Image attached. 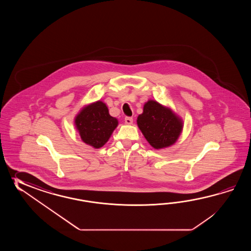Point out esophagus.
<instances>
[{
    "instance_id": "esophagus-1",
    "label": "esophagus",
    "mask_w": 251,
    "mask_h": 251,
    "mask_svg": "<svg viewBox=\"0 0 251 251\" xmlns=\"http://www.w3.org/2000/svg\"><path fill=\"white\" fill-rule=\"evenodd\" d=\"M125 123L126 125H132L133 124V118H130V117H126L125 118Z\"/></svg>"
}]
</instances>
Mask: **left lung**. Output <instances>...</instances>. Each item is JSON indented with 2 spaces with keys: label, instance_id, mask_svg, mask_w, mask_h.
Here are the masks:
<instances>
[{
  "label": "left lung",
  "instance_id": "obj_1",
  "mask_svg": "<svg viewBox=\"0 0 251 251\" xmlns=\"http://www.w3.org/2000/svg\"><path fill=\"white\" fill-rule=\"evenodd\" d=\"M137 125L145 139L155 149H162L175 144L183 128L181 119L171 108L154 100L144 104V112L139 115Z\"/></svg>",
  "mask_w": 251,
  "mask_h": 251
}]
</instances>
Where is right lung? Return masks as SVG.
Returning <instances> with one entry per match:
<instances>
[{"label":"right lung","instance_id":"right-lung-1","mask_svg":"<svg viewBox=\"0 0 251 251\" xmlns=\"http://www.w3.org/2000/svg\"><path fill=\"white\" fill-rule=\"evenodd\" d=\"M75 123L81 140L98 149L108 141L118 121L109 115L106 104L99 100L83 107L76 116Z\"/></svg>","mask_w":251,"mask_h":251}]
</instances>
